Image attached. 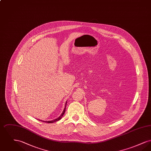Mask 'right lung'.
I'll list each match as a JSON object with an SVG mask.
<instances>
[{"instance_id":"add662e5","label":"right lung","mask_w":151,"mask_h":151,"mask_svg":"<svg viewBox=\"0 0 151 151\" xmlns=\"http://www.w3.org/2000/svg\"><path fill=\"white\" fill-rule=\"evenodd\" d=\"M66 105H67V101H66V102H65V109H64V110H63V111L62 113L61 114V115H60L58 118H56V119H54V120H52V121H42V122H46V123H54V122H57L58 121L60 120V119L62 118L63 115H64V114H65V107H66Z\"/></svg>"}]
</instances>
